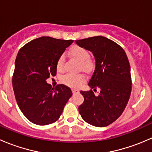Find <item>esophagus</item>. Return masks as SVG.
I'll use <instances>...</instances> for the list:
<instances>
[{
	"instance_id": "1",
	"label": "esophagus",
	"mask_w": 152,
	"mask_h": 152,
	"mask_svg": "<svg viewBox=\"0 0 152 152\" xmlns=\"http://www.w3.org/2000/svg\"><path fill=\"white\" fill-rule=\"evenodd\" d=\"M72 92H73V93H78L79 92V90H77V89L73 88L72 89Z\"/></svg>"
}]
</instances>
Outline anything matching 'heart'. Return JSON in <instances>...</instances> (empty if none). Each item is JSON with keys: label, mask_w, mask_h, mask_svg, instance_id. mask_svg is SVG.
Segmentation results:
<instances>
[{"label": "heart", "mask_w": 152, "mask_h": 152, "mask_svg": "<svg viewBox=\"0 0 152 152\" xmlns=\"http://www.w3.org/2000/svg\"><path fill=\"white\" fill-rule=\"evenodd\" d=\"M70 53L73 58L78 60L80 64V68L85 71H89L94 66L93 61L89 57L90 54L85 48L75 45L70 49ZM65 64V56L61 55L56 62V68L59 71H62L64 69ZM85 80V77L82 74H73L67 73L61 78V81L63 84L72 87H79Z\"/></svg>", "instance_id": "1"}]
</instances>
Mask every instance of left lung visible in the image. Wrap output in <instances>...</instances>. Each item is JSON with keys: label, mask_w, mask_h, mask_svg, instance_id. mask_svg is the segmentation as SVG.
Listing matches in <instances>:
<instances>
[{"label": "left lung", "mask_w": 152, "mask_h": 152, "mask_svg": "<svg viewBox=\"0 0 152 152\" xmlns=\"http://www.w3.org/2000/svg\"><path fill=\"white\" fill-rule=\"evenodd\" d=\"M76 42L93 53L96 67L88 85L91 88L101 89L97 96L92 90L80 91L85 100L79 107V113L90 125L107 126L120 117L129 99L132 78L128 58L120 45L104 37Z\"/></svg>", "instance_id": "obj_1"}]
</instances>
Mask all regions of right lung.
Here are the masks:
<instances>
[{"mask_svg": "<svg viewBox=\"0 0 152 152\" xmlns=\"http://www.w3.org/2000/svg\"><path fill=\"white\" fill-rule=\"evenodd\" d=\"M73 42L42 37L20 49L12 86L18 107L31 123L40 126L54 123L71 97L70 87L58 85L52 88L46 79L56 76L58 59Z\"/></svg>", "mask_w": 152, "mask_h": 152, "instance_id": "obj_1", "label": "right lung"}]
</instances>
